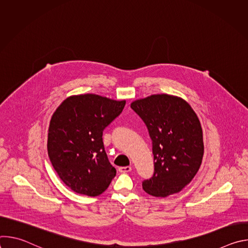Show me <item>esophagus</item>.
Instances as JSON below:
<instances>
[{
  "label": "esophagus",
  "mask_w": 248,
  "mask_h": 248,
  "mask_svg": "<svg viewBox=\"0 0 248 248\" xmlns=\"http://www.w3.org/2000/svg\"><path fill=\"white\" fill-rule=\"evenodd\" d=\"M119 170L121 171V172H128V171H130L131 170V167H129V166H127V167H121V168H119Z\"/></svg>",
  "instance_id": "34e87169"
}]
</instances>
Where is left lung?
Masks as SVG:
<instances>
[{"label":"left lung","instance_id":"1","mask_svg":"<svg viewBox=\"0 0 248 248\" xmlns=\"http://www.w3.org/2000/svg\"><path fill=\"white\" fill-rule=\"evenodd\" d=\"M152 139L154 175L142 184L145 192L167 197L185 188L197 173L204 154L199 119L183 98L154 94L131 102Z\"/></svg>","mask_w":248,"mask_h":248}]
</instances>
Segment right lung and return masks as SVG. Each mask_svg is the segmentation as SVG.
<instances>
[{
    "label": "right lung",
    "instance_id": "obj_1",
    "mask_svg": "<svg viewBox=\"0 0 248 248\" xmlns=\"http://www.w3.org/2000/svg\"><path fill=\"white\" fill-rule=\"evenodd\" d=\"M125 100L97 94L72 95L53 114L47 150L62 182L73 191L98 196L117 173L103 144V130L124 110Z\"/></svg>",
    "mask_w": 248,
    "mask_h": 248
}]
</instances>
